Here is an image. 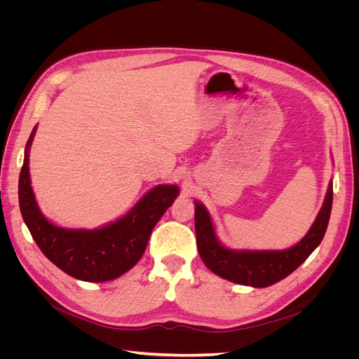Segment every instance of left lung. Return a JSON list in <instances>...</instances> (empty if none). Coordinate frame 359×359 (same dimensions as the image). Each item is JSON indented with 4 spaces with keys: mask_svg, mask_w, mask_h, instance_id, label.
<instances>
[{
    "mask_svg": "<svg viewBox=\"0 0 359 359\" xmlns=\"http://www.w3.org/2000/svg\"><path fill=\"white\" fill-rule=\"evenodd\" d=\"M194 227L201 259L214 274L244 286L266 287L292 274L313 250L316 248L327 232L332 208V181L325 196V202L302 240L287 250H231L217 240L214 224L205 206L194 202Z\"/></svg>",
    "mask_w": 359,
    "mask_h": 359,
    "instance_id": "obj_1",
    "label": "left lung"
}]
</instances>
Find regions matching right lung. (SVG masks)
Returning a JSON list of instances; mask_svg holds the SVG:
<instances>
[{
    "instance_id": "1",
    "label": "right lung",
    "mask_w": 359,
    "mask_h": 359,
    "mask_svg": "<svg viewBox=\"0 0 359 359\" xmlns=\"http://www.w3.org/2000/svg\"><path fill=\"white\" fill-rule=\"evenodd\" d=\"M36 130L37 126L27 142L19 175L20 214L31 236L53 265L74 278L100 283L123 276L142 257L154 226L177 199L178 187H154L124 217L100 229H64L41 214L31 187L28 153Z\"/></svg>"
}]
</instances>
